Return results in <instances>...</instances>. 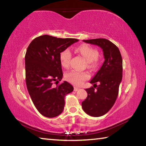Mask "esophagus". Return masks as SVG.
<instances>
[{"label":"esophagus","instance_id":"1","mask_svg":"<svg viewBox=\"0 0 146 146\" xmlns=\"http://www.w3.org/2000/svg\"><path fill=\"white\" fill-rule=\"evenodd\" d=\"M78 90H79V88H77V87H75V88H74V91H77Z\"/></svg>","mask_w":146,"mask_h":146}]
</instances>
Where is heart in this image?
<instances>
[{
  "instance_id": "heart-1",
  "label": "heart",
  "mask_w": 146,
  "mask_h": 146,
  "mask_svg": "<svg viewBox=\"0 0 146 146\" xmlns=\"http://www.w3.org/2000/svg\"><path fill=\"white\" fill-rule=\"evenodd\" d=\"M76 52L80 53L89 62V66L95 67L98 64V51L96 48H93L88 44H82L75 49ZM71 58V51L70 49L66 48L62 51L59 55L60 62L62 67L67 68L70 66ZM90 78L89 74L86 72H79L72 70L65 75L66 80L72 84L78 86L82 85L84 81Z\"/></svg>"
}]
</instances>
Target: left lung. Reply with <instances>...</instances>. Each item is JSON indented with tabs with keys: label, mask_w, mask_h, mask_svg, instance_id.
I'll list each match as a JSON object with an SVG mask.
<instances>
[{
	"label": "left lung",
	"mask_w": 146,
	"mask_h": 146,
	"mask_svg": "<svg viewBox=\"0 0 146 146\" xmlns=\"http://www.w3.org/2000/svg\"><path fill=\"white\" fill-rule=\"evenodd\" d=\"M86 43L102 48L105 60L102 67L90 81L93 87L86 89L88 97L82 102L84 112L98 117L107 113L114 105L122 78V58L118 47L105 38L84 40ZM100 84L98 86L96 82ZM97 90L94 89V85Z\"/></svg>",
	"instance_id": "1"
}]
</instances>
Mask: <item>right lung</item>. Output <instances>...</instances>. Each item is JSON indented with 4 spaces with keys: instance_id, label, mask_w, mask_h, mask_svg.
Wrapping results in <instances>:
<instances>
[{
    "instance_id": "1",
    "label": "right lung",
    "mask_w": 146,
    "mask_h": 146,
    "mask_svg": "<svg viewBox=\"0 0 146 146\" xmlns=\"http://www.w3.org/2000/svg\"><path fill=\"white\" fill-rule=\"evenodd\" d=\"M76 38H60L48 35L35 38L29 44L25 55L27 89L36 110L46 117L53 118L63 111L64 97L73 87L62 78L59 59L62 51L78 42Z\"/></svg>"
}]
</instances>
